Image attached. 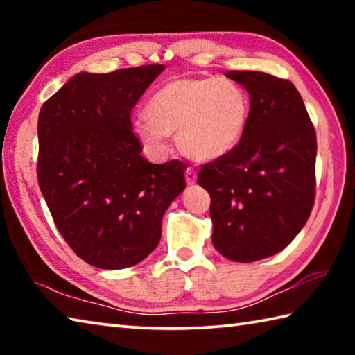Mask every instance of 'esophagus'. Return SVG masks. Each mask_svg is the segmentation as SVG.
Here are the masks:
<instances>
[{"mask_svg": "<svg viewBox=\"0 0 355 355\" xmlns=\"http://www.w3.org/2000/svg\"><path fill=\"white\" fill-rule=\"evenodd\" d=\"M184 178H186V183H188V184H194L196 180H197V172L189 167V169L184 171Z\"/></svg>", "mask_w": 355, "mask_h": 355, "instance_id": "1", "label": "esophagus"}]
</instances>
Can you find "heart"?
<instances>
[{
    "instance_id": "b5f03b06",
    "label": "heart",
    "mask_w": 355,
    "mask_h": 355,
    "mask_svg": "<svg viewBox=\"0 0 355 355\" xmlns=\"http://www.w3.org/2000/svg\"><path fill=\"white\" fill-rule=\"evenodd\" d=\"M250 103L241 86L225 78H182L164 84L144 106L146 120L133 133L152 152H163L177 136L182 152L213 161L232 152L244 135Z\"/></svg>"
}]
</instances>
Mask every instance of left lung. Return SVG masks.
<instances>
[{
	"mask_svg": "<svg viewBox=\"0 0 355 355\" xmlns=\"http://www.w3.org/2000/svg\"><path fill=\"white\" fill-rule=\"evenodd\" d=\"M250 97L238 146L202 166L197 182L211 197L213 244L232 261L263 260L290 244L315 203L316 133L294 84L232 70Z\"/></svg>",
	"mask_w": 355,
	"mask_h": 355,
	"instance_id": "left-lung-1",
	"label": "left lung"
}]
</instances>
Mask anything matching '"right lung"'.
Instances as JSON below:
<instances>
[{"label": "right lung", "instance_id": "add662e5", "mask_svg": "<svg viewBox=\"0 0 355 355\" xmlns=\"http://www.w3.org/2000/svg\"><path fill=\"white\" fill-rule=\"evenodd\" d=\"M163 70L81 71L40 110L42 196L71 250L95 268H130L152 254L186 186V164L148 163L131 127V110Z\"/></svg>", "mask_w": 355, "mask_h": 355}]
</instances>
